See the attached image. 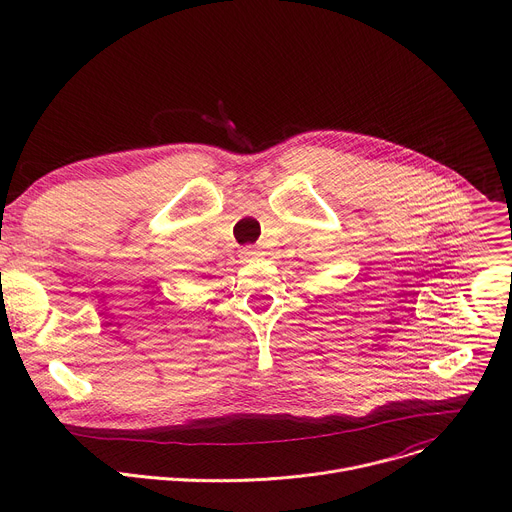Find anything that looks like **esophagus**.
Returning a JSON list of instances; mask_svg holds the SVG:
<instances>
[{
    "mask_svg": "<svg viewBox=\"0 0 512 512\" xmlns=\"http://www.w3.org/2000/svg\"><path fill=\"white\" fill-rule=\"evenodd\" d=\"M263 253H261V249L259 247H255V245H249V247H243V251H241V257L245 259V261H251V259H257V257H261Z\"/></svg>",
    "mask_w": 512,
    "mask_h": 512,
    "instance_id": "1",
    "label": "esophagus"
}]
</instances>
